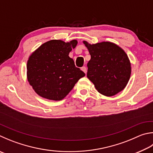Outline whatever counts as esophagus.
I'll return each mask as SVG.
<instances>
[{
  "label": "esophagus",
  "mask_w": 153,
  "mask_h": 153,
  "mask_svg": "<svg viewBox=\"0 0 153 153\" xmlns=\"http://www.w3.org/2000/svg\"><path fill=\"white\" fill-rule=\"evenodd\" d=\"M82 70L83 71H84V73L85 74H86V72H87V69H86V68L85 67H84H84H82Z\"/></svg>",
  "instance_id": "34e87169"
}]
</instances>
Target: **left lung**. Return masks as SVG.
I'll return each mask as SVG.
<instances>
[{
  "instance_id": "8db88e82",
  "label": "left lung",
  "mask_w": 153,
  "mask_h": 153,
  "mask_svg": "<svg viewBox=\"0 0 153 153\" xmlns=\"http://www.w3.org/2000/svg\"><path fill=\"white\" fill-rule=\"evenodd\" d=\"M84 43L91 55L87 77L98 92L112 96L123 90L131 74L130 61L124 50L110 42Z\"/></svg>"
}]
</instances>
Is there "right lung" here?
Returning a JSON list of instances; mask_svg holds the SVG:
<instances>
[{"label":"right lung","instance_id":"right-lung-1","mask_svg":"<svg viewBox=\"0 0 153 153\" xmlns=\"http://www.w3.org/2000/svg\"><path fill=\"white\" fill-rule=\"evenodd\" d=\"M77 44L76 40L69 43L51 40L41 45L29 57L27 78L38 95L52 100H61L85 76L69 57V52Z\"/></svg>","mask_w":153,"mask_h":153}]
</instances>
